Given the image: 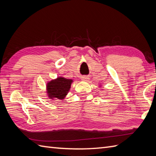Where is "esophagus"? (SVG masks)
Wrapping results in <instances>:
<instances>
[{"label":"esophagus","mask_w":156,"mask_h":156,"mask_svg":"<svg viewBox=\"0 0 156 156\" xmlns=\"http://www.w3.org/2000/svg\"><path fill=\"white\" fill-rule=\"evenodd\" d=\"M81 80L84 82H87L89 80V78H88L87 76H82L81 78Z\"/></svg>","instance_id":"obj_1"}]
</instances>
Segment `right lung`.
Listing matches in <instances>:
<instances>
[{"mask_svg":"<svg viewBox=\"0 0 156 156\" xmlns=\"http://www.w3.org/2000/svg\"><path fill=\"white\" fill-rule=\"evenodd\" d=\"M73 80L67 79L62 76H59L54 80H51L48 82L46 86V90L48 98L51 100L55 98L63 100L70 89Z\"/></svg>","mask_w":156,"mask_h":156,"instance_id":"1","label":"right lung"}]
</instances>
